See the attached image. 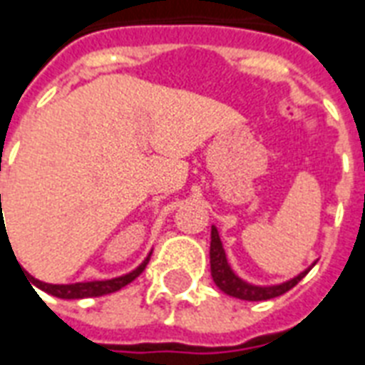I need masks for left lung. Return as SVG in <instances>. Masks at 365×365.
<instances>
[{
    "mask_svg": "<svg viewBox=\"0 0 365 365\" xmlns=\"http://www.w3.org/2000/svg\"><path fill=\"white\" fill-rule=\"evenodd\" d=\"M312 268L304 269L302 274H299L293 279L282 283V285H272V287H258V285H250V283L243 282L241 277L233 274V269L230 268L226 258V250L222 247L220 241L218 230L212 226L210 232V272H212L214 283L218 285L220 291H224L230 297L241 300H269L279 297V294L287 293L297 285V283L304 277Z\"/></svg>",
    "mask_w": 365,
    "mask_h": 365,
    "instance_id": "obj_1",
    "label": "left lung"
}]
</instances>
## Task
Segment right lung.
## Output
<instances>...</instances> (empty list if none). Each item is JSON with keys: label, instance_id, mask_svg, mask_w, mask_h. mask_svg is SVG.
<instances>
[{"label": "right lung", "instance_id": "add662e5", "mask_svg": "<svg viewBox=\"0 0 365 365\" xmlns=\"http://www.w3.org/2000/svg\"><path fill=\"white\" fill-rule=\"evenodd\" d=\"M1 197V195H0ZM149 258L151 255L139 264L138 268L130 272L126 275H120V277H115V279H105V282H88V283H71V285H53V283H43L40 279H34L32 275H28L36 287L41 289L43 293H49L57 299H88V297H101V294L115 293L118 289L126 287L128 283H132L135 277H138L145 266L149 264ZM36 291V289H34Z\"/></svg>", "mask_w": 365, "mask_h": 365}]
</instances>
